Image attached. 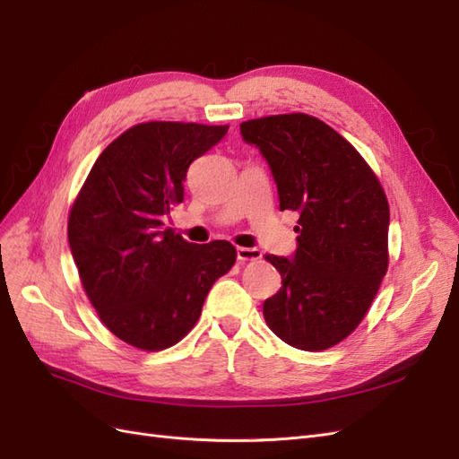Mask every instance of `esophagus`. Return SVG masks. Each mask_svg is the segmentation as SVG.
<instances>
[{"label":"esophagus","mask_w":459,"mask_h":459,"mask_svg":"<svg viewBox=\"0 0 459 459\" xmlns=\"http://www.w3.org/2000/svg\"><path fill=\"white\" fill-rule=\"evenodd\" d=\"M262 258L260 248L251 247H238V260L239 262H256Z\"/></svg>","instance_id":"obj_1"}]
</instances>
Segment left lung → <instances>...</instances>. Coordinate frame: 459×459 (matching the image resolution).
I'll use <instances>...</instances> for the list:
<instances>
[{
	"instance_id": "8db88e82",
	"label": "left lung",
	"mask_w": 459,
	"mask_h": 459,
	"mask_svg": "<svg viewBox=\"0 0 459 459\" xmlns=\"http://www.w3.org/2000/svg\"><path fill=\"white\" fill-rule=\"evenodd\" d=\"M266 157L281 211L299 212L293 260L266 255L281 289L264 302L277 337L325 351L359 325L388 268V201L364 157L325 122L304 113L241 122Z\"/></svg>"
}]
</instances>
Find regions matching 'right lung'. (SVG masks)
<instances>
[{
	"label": "right lung",
	"instance_id": "add662e5",
	"mask_svg": "<svg viewBox=\"0 0 459 459\" xmlns=\"http://www.w3.org/2000/svg\"><path fill=\"white\" fill-rule=\"evenodd\" d=\"M228 128L135 124L103 149L71 206L68 245L82 287L105 327L135 349L182 341L238 258L230 241L195 245L164 230V216L184 201L189 164Z\"/></svg>",
	"mask_w": 459,
	"mask_h": 459
}]
</instances>
